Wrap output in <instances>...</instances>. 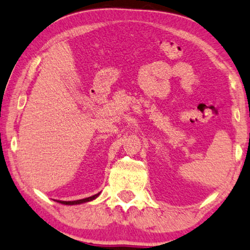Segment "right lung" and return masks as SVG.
Listing matches in <instances>:
<instances>
[{"mask_svg": "<svg viewBox=\"0 0 250 250\" xmlns=\"http://www.w3.org/2000/svg\"><path fill=\"white\" fill-rule=\"evenodd\" d=\"M98 195H100V194H96V195H94L91 197H87V198H83V199L72 200V202H63V200H58V202L61 203V204H64V205H77V204H83V203H86V202H90V200L96 198Z\"/></svg>", "mask_w": 250, "mask_h": 250, "instance_id": "right-lung-1", "label": "right lung"}]
</instances>
